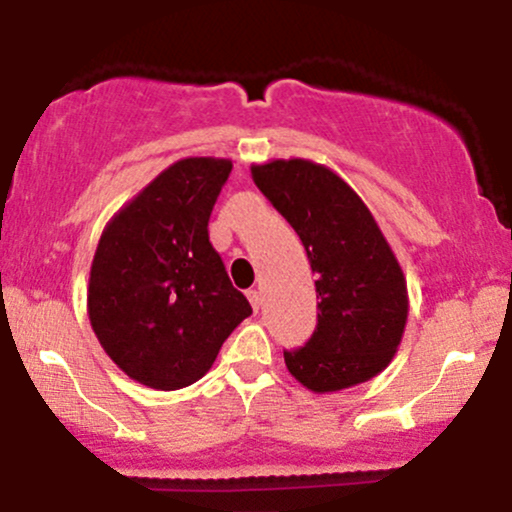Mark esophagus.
<instances>
[{
	"label": "esophagus",
	"mask_w": 512,
	"mask_h": 512,
	"mask_svg": "<svg viewBox=\"0 0 512 512\" xmlns=\"http://www.w3.org/2000/svg\"><path fill=\"white\" fill-rule=\"evenodd\" d=\"M248 298H250L252 308L260 310V305H262V296H260V291H257V289H250V291H248Z\"/></svg>",
	"instance_id": "34e87169"
}]
</instances>
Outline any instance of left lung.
<instances>
[{
    "label": "left lung",
    "mask_w": 512,
    "mask_h": 512,
    "mask_svg": "<svg viewBox=\"0 0 512 512\" xmlns=\"http://www.w3.org/2000/svg\"><path fill=\"white\" fill-rule=\"evenodd\" d=\"M252 180L308 252L320 296L317 330L286 368L310 392H339L390 366L409 315L395 250L354 187L308 158L252 163Z\"/></svg>",
    "instance_id": "obj_1"
}]
</instances>
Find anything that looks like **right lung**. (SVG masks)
Wrapping results in <instances>:
<instances>
[{"instance_id":"obj_1","label":"right lung","mask_w":512,"mask_h":512,"mask_svg":"<svg viewBox=\"0 0 512 512\" xmlns=\"http://www.w3.org/2000/svg\"><path fill=\"white\" fill-rule=\"evenodd\" d=\"M231 168L228 158H180L105 223L88 274V320L110 361L139 385L168 392L197 383L252 315L207 231Z\"/></svg>"}]
</instances>
